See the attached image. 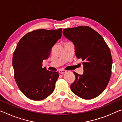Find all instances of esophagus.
<instances>
[{"label":"esophagus","mask_w":122,"mask_h":122,"mask_svg":"<svg viewBox=\"0 0 122 122\" xmlns=\"http://www.w3.org/2000/svg\"><path fill=\"white\" fill-rule=\"evenodd\" d=\"M66 72V71L63 70V69H60V70L59 71V73L60 74H64Z\"/></svg>","instance_id":"esophagus-1"}]
</instances>
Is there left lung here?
<instances>
[{
  "label": "left lung",
  "mask_w": 122,
  "mask_h": 122,
  "mask_svg": "<svg viewBox=\"0 0 122 122\" xmlns=\"http://www.w3.org/2000/svg\"><path fill=\"white\" fill-rule=\"evenodd\" d=\"M63 34L74 44L76 57L84 61V74L74 72L71 91L82 99H93L104 91L111 77L112 59L109 48L102 36L89 26L65 29Z\"/></svg>",
  "instance_id": "left-lung-1"
}]
</instances>
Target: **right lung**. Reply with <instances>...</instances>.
<instances>
[{
    "label": "right lung",
    "instance_id": "obj_1",
    "mask_svg": "<svg viewBox=\"0 0 122 122\" xmlns=\"http://www.w3.org/2000/svg\"><path fill=\"white\" fill-rule=\"evenodd\" d=\"M61 36V28L38 29L28 32L17 44L12 58L14 78L27 98L41 100L54 91L59 73L42 68V62Z\"/></svg>",
    "mask_w": 122,
    "mask_h": 122
}]
</instances>
